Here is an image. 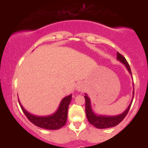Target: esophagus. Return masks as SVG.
Instances as JSON below:
<instances>
[{"mask_svg": "<svg viewBox=\"0 0 148 148\" xmlns=\"http://www.w3.org/2000/svg\"><path fill=\"white\" fill-rule=\"evenodd\" d=\"M76 90H79V91H82L83 90L82 85L78 84L77 86H76Z\"/></svg>", "mask_w": 148, "mask_h": 148, "instance_id": "obj_1", "label": "esophagus"}]
</instances>
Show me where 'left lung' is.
Wrapping results in <instances>:
<instances>
[{"label": "left lung", "mask_w": 148, "mask_h": 148, "mask_svg": "<svg viewBox=\"0 0 148 148\" xmlns=\"http://www.w3.org/2000/svg\"><path fill=\"white\" fill-rule=\"evenodd\" d=\"M117 58H118V60L121 61L123 63L125 64L129 72H130V74H132L130 66L126 59H125V58L122 54H120V53L117 52ZM84 97L85 100H86V116H87L88 122L91 125H92L93 126L98 129L110 128V127L116 126L119 123H121L124 120V118L126 117L127 113H128L132 103V102L130 103L127 109L122 114L117 115V116H101V115H96L93 113L91 109L90 101L89 97L86 95V96H84Z\"/></svg>", "instance_id": "obj_1"}]
</instances>
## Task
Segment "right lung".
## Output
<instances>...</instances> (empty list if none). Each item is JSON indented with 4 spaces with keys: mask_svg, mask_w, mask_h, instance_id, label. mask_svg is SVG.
<instances>
[{
    "mask_svg": "<svg viewBox=\"0 0 148 148\" xmlns=\"http://www.w3.org/2000/svg\"><path fill=\"white\" fill-rule=\"evenodd\" d=\"M71 100H72L71 95L64 97L61 101L60 106H59L58 111L53 115L47 117H38L30 114L23 108L21 103H19V104L22 111H23L25 116L27 117V118L32 123L36 125L37 127L45 129V130H56L60 129L66 124L68 107Z\"/></svg>",
    "mask_w": 148,
    "mask_h": 148,
    "instance_id": "right-lung-1",
    "label": "right lung"
}]
</instances>
